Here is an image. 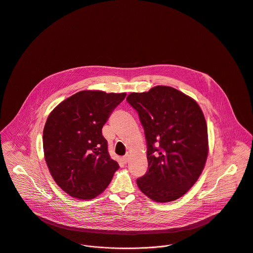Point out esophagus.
<instances>
[{
    "label": "esophagus",
    "mask_w": 253,
    "mask_h": 253,
    "mask_svg": "<svg viewBox=\"0 0 253 253\" xmlns=\"http://www.w3.org/2000/svg\"><path fill=\"white\" fill-rule=\"evenodd\" d=\"M128 160H129V155H125L124 157H122V161H123V163H128Z\"/></svg>",
    "instance_id": "34e87169"
}]
</instances>
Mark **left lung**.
Wrapping results in <instances>:
<instances>
[{
    "label": "left lung",
    "instance_id": "8db88e82",
    "mask_svg": "<svg viewBox=\"0 0 253 253\" xmlns=\"http://www.w3.org/2000/svg\"><path fill=\"white\" fill-rule=\"evenodd\" d=\"M126 100L138 112L147 141L149 169L137 179L139 189L160 203L180 198L195 184L208 157V130L200 106L166 85L132 92Z\"/></svg>",
    "mask_w": 253,
    "mask_h": 253
}]
</instances>
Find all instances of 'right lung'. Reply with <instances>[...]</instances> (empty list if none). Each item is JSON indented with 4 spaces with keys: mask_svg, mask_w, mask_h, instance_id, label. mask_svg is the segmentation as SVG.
Wrapping results in <instances>:
<instances>
[{
    "mask_svg": "<svg viewBox=\"0 0 253 253\" xmlns=\"http://www.w3.org/2000/svg\"><path fill=\"white\" fill-rule=\"evenodd\" d=\"M125 96V92L82 90L49 114L43 130L44 158L53 179L70 196L96 197L119 169L101 129Z\"/></svg>",
    "mask_w": 253,
    "mask_h": 253,
    "instance_id": "obj_1",
    "label": "right lung"
}]
</instances>
